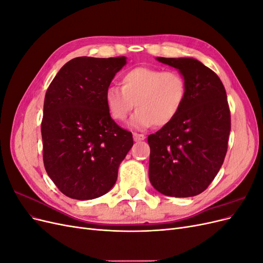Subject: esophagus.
I'll use <instances>...</instances> for the list:
<instances>
[{"label": "esophagus", "mask_w": 263, "mask_h": 263, "mask_svg": "<svg viewBox=\"0 0 263 263\" xmlns=\"http://www.w3.org/2000/svg\"><path fill=\"white\" fill-rule=\"evenodd\" d=\"M133 137H134V140H135V141H141V140H144V139L146 138L145 135L137 134V133H134V134H133Z\"/></svg>", "instance_id": "obj_1"}]
</instances>
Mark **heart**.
Instances as JSON below:
<instances>
[{"instance_id":"obj_1","label":"heart","mask_w":263,"mask_h":263,"mask_svg":"<svg viewBox=\"0 0 263 263\" xmlns=\"http://www.w3.org/2000/svg\"><path fill=\"white\" fill-rule=\"evenodd\" d=\"M121 82L122 87L109 85L105 91L108 113L115 121L124 122L136 105L130 126L137 129L170 124L186 100L185 78L174 70L136 67L124 72Z\"/></svg>"}]
</instances>
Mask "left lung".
Masks as SVG:
<instances>
[{"mask_svg":"<svg viewBox=\"0 0 263 263\" xmlns=\"http://www.w3.org/2000/svg\"><path fill=\"white\" fill-rule=\"evenodd\" d=\"M158 61L179 70L187 95L173 122L148 137L149 180L166 196L202 193L216 177L227 153L230 110L218 76L193 58Z\"/></svg>","mask_w":263,"mask_h":263,"instance_id":"1","label":"left lung"}]
</instances>
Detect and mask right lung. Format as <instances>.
I'll use <instances>...</instances> for the list:
<instances>
[{"instance_id":"1","label":"right lung","mask_w":263,"mask_h":263,"mask_svg":"<svg viewBox=\"0 0 263 263\" xmlns=\"http://www.w3.org/2000/svg\"><path fill=\"white\" fill-rule=\"evenodd\" d=\"M126 57H78L53 78L44 102L43 158L49 178L74 200L107 193L130 150L132 133L110 117L105 91Z\"/></svg>"}]
</instances>
